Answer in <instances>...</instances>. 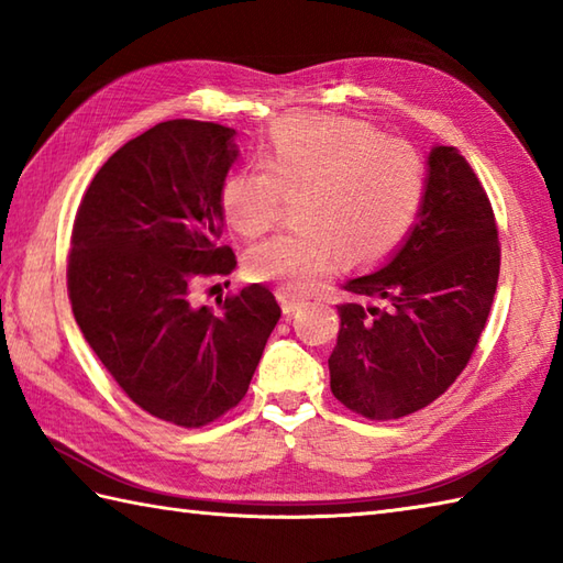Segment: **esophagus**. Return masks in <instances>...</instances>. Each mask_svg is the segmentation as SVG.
Wrapping results in <instances>:
<instances>
[{"label":"esophagus","mask_w":563,"mask_h":563,"mask_svg":"<svg viewBox=\"0 0 563 563\" xmlns=\"http://www.w3.org/2000/svg\"><path fill=\"white\" fill-rule=\"evenodd\" d=\"M278 300H280V307H283V312L285 314H295L297 309H300L305 302L300 300V297H292V295H288L285 290H278Z\"/></svg>","instance_id":"esophagus-1"}]
</instances>
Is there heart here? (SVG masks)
Returning a JSON list of instances; mask_svg holds the SVG:
<instances>
[{"instance_id":"heart-1","label":"heart","mask_w":563,"mask_h":563,"mask_svg":"<svg viewBox=\"0 0 563 563\" xmlns=\"http://www.w3.org/2000/svg\"><path fill=\"white\" fill-rule=\"evenodd\" d=\"M258 164L227 176L220 208L236 234L256 239L278 218L283 196H300L297 230L271 236L244 258L251 280L278 283L288 295L307 292L336 254L351 266L394 254L428 196L421 154L355 118H283L258 145Z\"/></svg>"}]
</instances>
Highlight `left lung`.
I'll list each match as a JSON object with an SVG mask.
<instances>
[{
  "label": "left lung",
  "instance_id": "obj_1",
  "mask_svg": "<svg viewBox=\"0 0 563 563\" xmlns=\"http://www.w3.org/2000/svg\"><path fill=\"white\" fill-rule=\"evenodd\" d=\"M500 271L498 227L457 147H433L421 220L385 268L341 288L331 391L369 421H391L445 394L479 343Z\"/></svg>",
  "mask_w": 563,
  "mask_h": 563
}]
</instances>
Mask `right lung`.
<instances>
[{"label":"right lung","instance_id":"obj_1","mask_svg":"<svg viewBox=\"0 0 563 563\" xmlns=\"http://www.w3.org/2000/svg\"><path fill=\"white\" fill-rule=\"evenodd\" d=\"M234 130L178 118L125 142L84 194L67 292L91 351L142 411L181 428L218 421L244 399L280 307L254 283L196 307L202 278L236 266L220 246V190Z\"/></svg>","mask_w":563,"mask_h":563}]
</instances>
